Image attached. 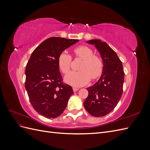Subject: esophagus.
<instances>
[{
  "label": "esophagus",
  "instance_id": "34e87169",
  "mask_svg": "<svg viewBox=\"0 0 150 150\" xmlns=\"http://www.w3.org/2000/svg\"><path fill=\"white\" fill-rule=\"evenodd\" d=\"M79 89V88H76V87H74L73 88V91L74 92H76L77 91H78Z\"/></svg>",
  "mask_w": 150,
  "mask_h": 150
}]
</instances>
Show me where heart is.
Instances as JSON below:
<instances>
[{
  "label": "heart",
  "mask_w": 150,
  "mask_h": 150,
  "mask_svg": "<svg viewBox=\"0 0 150 150\" xmlns=\"http://www.w3.org/2000/svg\"><path fill=\"white\" fill-rule=\"evenodd\" d=\"M72 54L76 59L82 60L79 67V71L72 72L67 74L65 81L73 86H82L88 84L91 78L96 79L100 76L103 71L104 63L100 56L94 54L93 50L82 45L72 49ZM71 56L64 52H61L57 58L59 68L63 74L69 72L71 66Z\"/></svg>",
  "instance_id": "obj_1"
}]
</instances>
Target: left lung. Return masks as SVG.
I'll use <instances>...</instances> for the list:
<instances>
[{"label":"left lung","mask_w":150,"mask_h":150,"mask_svg":"<svg viewBox=\"0 0 150 150\" xmlns=\"http://www.w3.org/2000/svg\"><path fill=\"white\" fill-rule=\"evenodd\" d=\"M87 42L97 48L104 67L98 82L87 88L89 94L83 104L91 115L101 117L112 111L120 101L123 91L125 72L117 54L106 42L99 39L89 40Z\"/></svg>","instance_id":"1"}]
</instances>
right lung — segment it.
<instances>
[{
	"label": "right lung",
	"instance_id": "add662e5",
	"mask_svg": "<svg viewBox=\"0 0 150 150\" xmlns=\"http://www.w3.org/2000/svg\"><path fill=\"white\" fill-rule=\"evenodd\" d=\"M78 41L49 38L34 49L26 65L25 88L30 102L39 114L47 118L60 116L74 93L71 86L63 83L57 58Z\"/></svg>",
	"mask_w": 150,
	"mask_h": 150
}]
</instances>
